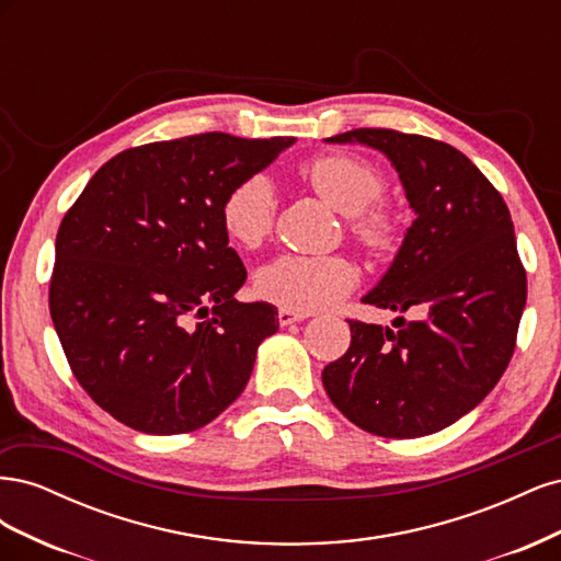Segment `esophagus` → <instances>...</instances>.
Instances as JSON below:
<instances>
[{
	"mask_svg": "<svg viewBox=\"0 0 561 561\" xmlns=\"http://www.w3.org/2000/svg\"><path fill=\"white\" fill-rule=\"evenodd\" d=\"M304 318H309V313H299V311H290V309H280L278 311V322H280L283 328L293 325V322H299Z\"/></svg>",
	"mask_w": 561,
	"mask_h": 561,
	"instance_id": "obj_1",
	"label": "esophagus"
}]
</instances>
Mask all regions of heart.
Returning a JSON list of instances; mask_svg holds the SVG:
<instances>
[{
    "label": "heart",
    "instance_id": "obj_1",
    "mask_svg": "<svg viewBox=\"0 0 561 561\" xmlns=\"http://www.w3.org/2000/svg\"><path fill=\"white\" fill-rule=\"evenodd\" d=\"M304 175L316 194L334 210L346 215L351 233L371 250L396 243L398 219L379 206L383 175L377 165L351 154L313 159ZM222 229L245 250L257 248L274 229L276 192L264 175H250L231 186L222 201ZM358 268L344 254H280L254 274V290L276 307L311 313L330 309L353 290Z\"/></svg>",
    "mask_w": 561,
    "mask_h": 561
}]
</instances>
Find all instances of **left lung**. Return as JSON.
I'll use <instances>...</instances> for the list:
<instances>
[{"label":"left lung","instance_id":"1","mask_svg":"<svg viewBox=\"0 0 561 561\" xmlns=\"http://www.w3.org/2000/svg\"><path fill=\"white\" fill-rule=\"evenodd\" d=\"M325 142L371 147L396 168L416 219L363 301L426 316H398V330L348 320L351 346L322 369V386L371 435L437 433L474 410L513 358L526 274L511 210L451 145L388 128Z\"/></svg>","mask_w":561,"mask_h":561}]
</instances>
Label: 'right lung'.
<instances>
[{
    "label": "right lung",
    "instance_id": "1",
    "mask_svg": "<svg viewBox=\"0 0 561 561\" xmlns=\"http://www.w3.org/2000/svg\"><path fill=\"white\" fill-rule=\"evenodd\" d=\"M293 145L203 133L126 149L62 217L50 318L77 381L116 421L190 433L243 393L278 311L233 297L248 274L219 210Z\"/></svg>",
    "mask_w": 561,
    "mask_h": 561
}]
</instances>
